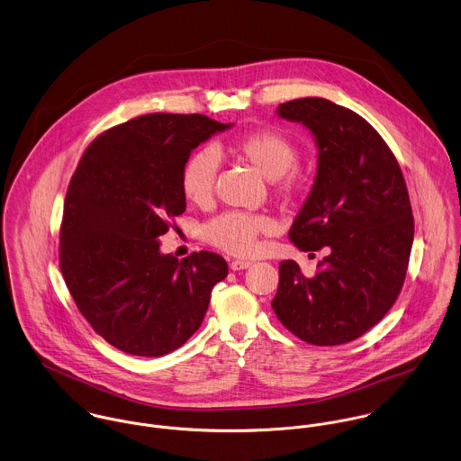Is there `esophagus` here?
I'll list each match as a JSON object with an SVG mask.
<instances>
[{
    "label": "esophagus",
    "mask_w": 461,
    "mask_h": 461,
    "mask_svg": "<svg viewBox=\"0 0 461 461\" xmlns=\"http://www.w3.org/2000/svg\"><path fill=\"white\" fill-rule=\"evenodd\" d=\"M230 267H231V271H244V269L251 267V262H248V260H233L230 264Z\"/></svg>",
    "instance_id": "obj_1"
}]
</instances>
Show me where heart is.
<instances>
[{
	"label": "heart",
	"instance_id": "heart-1",
	"mask_svg": "<svg viewBox=\"0 0 461 461\" xmlns=\"http://www.w3.org/2000/svg\"><path fill=\"white\" fill-rule=\"evenodd\" d=\"M233 151L251 164L266 180L273 182L277 194L290 195L301 184L303 175L294 166L297 160L295 144L276 130H257L237 139ZM219 173V155L213 149H199L185 160L180 185L185 197L203 206L212 199ZM273 221L266 215L226 212L203 226V239L231 255H251L257 249L258 235L269 233Z\"/></svg>",
	"mask_w": 461,
	"mask_h": 461
}]
</instances>
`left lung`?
Masks as SVG:
<instances>
[{
    "label": "left lung",
    "instance_id": "left-lung-1",
    "mask_svg": "<svg viewBox=\"0 0 461 461\" xmlns=\"http://www.w3.org/2000/svg\"><path fill=\"white\" fill-rule=\"evenodd\" d=\"M276 113L310 130L317 148V175L288 239L326 257L313 277L281 262L273 310L308 344H346L377 324L401 292L413 244L408 188L384 140L357 112L303 97Z\"/></svg>",
    "mask_w": 461,
    "mask_h": 461
}]
</instances>
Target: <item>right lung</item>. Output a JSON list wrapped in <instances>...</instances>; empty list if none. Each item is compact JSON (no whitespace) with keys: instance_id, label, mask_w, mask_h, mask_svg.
Wrapping results in <instances>:
<instances>
[{"instance_id":"1","label":"right lung","mask_w":461,"mask_h":461,"mask_svg":"<svg viewBox=\"0 0 461 461\" xmlns=\"http://www.w3.org/2000/svg\"><path fill=\"white\" fill-rule=\"evenodd\" d=\"M233 126L201 113H149L99 135L64 204L60 269L94 331L133 357H164L199 330L222 257L178 262L160 251L167 221L186 208L180 175L190 153Z\"/></svg>"}]
</instances>
